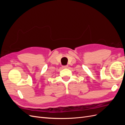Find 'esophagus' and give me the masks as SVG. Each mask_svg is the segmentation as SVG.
<instances>
[{
	"mask_svg": "<svg viewBox=\"0 0 125 125\" xmlns=\"http://www.w3.org/2000/svg\"><path fill=\"white\" fill-rule=\"evenodd\" d=\"M68 67V65H65V66H62L63 68H67Z\"/></svg>",
	"mask_w": 125,
	"mask_h": 125,
	"instance_id": "esophagus-1",
	"label": "esophagus"
}]
</instances>
